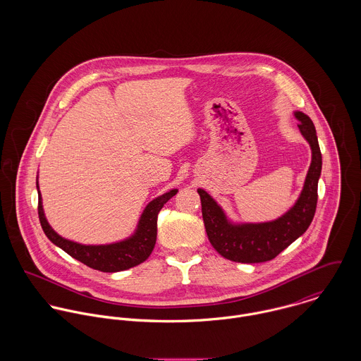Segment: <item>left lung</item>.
Returning <instances> with one entry per match:
<instances>
[{
	"label": "left lung",
	"instance_id": "obj_1",
	"mask_svg": "<svg viewBox=\"0 0 361 361\" xmlns=\"http://www.w3.org/2000/svg\"><path fill=\"white\" fill-rule=\"evenodd\" d=\"M293 115L311 149V164L300 196L285 214L265 222H235L204 189H197L208 240L222 257L245 264L269 261L307 231L315 214L322 157L312 121L300 111Z\"/></svg>",
	"mask_w": 361,
	"mask_h": 361
}]
</instances>
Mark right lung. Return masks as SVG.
Instances as JSON below:
<instances>
[{
  "label": "right lung",
  "mask_w": 361,
  "mask_h": 361,
  "mask_svg": "<svg viewBox=\"0 0 361 361\" xmlns=\"http://www.w3.org/2000/svg\"><path fill=\"white\" fill-rule=\"evenodd\" d=\"M36 186L39 193V218L46 236L71 257L103 272L125 271L150 257L157 240V215L164 204L178 193V189H171L153 199L143 209L136 229L130 236L106 245H83L65 239L52 229L44 214L39 180L36 182Z\"/></svg>",
  "instance_id": "obj_1"
}]
</instances>
